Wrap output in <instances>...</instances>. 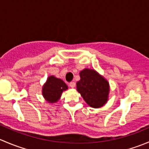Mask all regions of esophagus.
I'll list each match as a JSON object with an SVG mask.
<instances>
[{
    "mask_svg": "<svg viewBox=\"0 0 149 149\" xmlns=\"http://www.w3.org/2000/svg\"><path fill=\"white\" fill-rule=\"evenodd\" d=\"M69 86H70V88H75V86H76V83H75V82H70V83L69 84Z\"/></svg>",
    "mask_w": 149,
    "mask_h": 149,
    "instance_id": "1",
    "label": "esophagus"
}]
</instances>
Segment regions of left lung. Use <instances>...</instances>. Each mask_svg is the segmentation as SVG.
I'll return each mask as SVG.
<instances>
[{
    "mask_svg": "<svg viewBox=\"0 0 149 149\" xmlns=\"http://www.w3.org/2000/svg\"><path fill=\"white\" fill-rule=\"evenodd\" d=\"M81 79L76 83V88L84 101L93 108H100L108 101L109 84L108 81L94 69L81 70Z\"/></svg>",
    "mask_w": 149,
    "mask_h": 149,
    "instance_id": "obj_1",
    "label": "left lung"
}]
</instances>
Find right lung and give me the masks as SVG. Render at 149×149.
Listing matches in <instances>:
<instances>
[{
    "instance_id": "add662e5",
    "label": "right lung",
    "mask_w": 149,
    "mask_h": 149,
    "mask_svg": "<svg viewBox=\"0 0 149 149\" xmlns=\"http://www.w3.org/2000/svg\"><path fill=\"white\" fill-rule=\"evenodd\" d=\"M68 88V87L63 81L54 76H49L42 86V93L47 102L53 104L60 100L63 91H66Z\"/></svg>"
}]
</instances>
